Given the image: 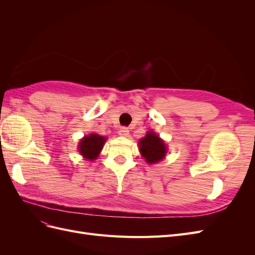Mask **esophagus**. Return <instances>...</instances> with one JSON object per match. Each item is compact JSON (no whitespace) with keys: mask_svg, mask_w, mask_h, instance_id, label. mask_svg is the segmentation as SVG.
Returning <instances> with one entry per match:
<instances>
[{"mask_svg":"<svg viewBox=\"0 0 255 255\" xmlns=\"http://www.w3.org/2000/svg\"><path fill=\"white\" fill-rule=\"evenodd\" d=\"M128 133H129V130H128V128H121L119 129V135H120V136L128 137Z\"/></svg>","mask_w":255,"mask_h":255,"instance_id":"esophagus-1","label":"esophagus"}]
</instances>
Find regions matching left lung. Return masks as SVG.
I'll list each match as a JSON object with an SVG mask.
<instances>
[{
  "mask_svg": "<svg viewBox=\"0 0 255 255\" xmlns=\"http://www.w3.org/2000/svg\"><path fill=\"white\" fill-rule=\"evenodd\" d=\"M139 150L146 163L149 164L157 163L165 157L167 153L165 142L154 132H148L145 137L139 140Z\"/></svg>",
  "mask_w": 255,
  "mask_h": 255,
  "instance_id": "1",
  "label": "left lung"
}]
</instances>
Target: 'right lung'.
I'll list each match as a JSON object with an SVG mask.
<instances>
[{
    "label": "right lung",
    "instance_id": "right-lung-1",
    "mask_svg": "<svg viewBox=\"0 0 255 255\" xmlns=\"http://www.w3.org/2000/svg\"><path fill=\"white\" fill-rule=\"evenodd\" d=\"M106 138L100 136L98 134H91L89 136H85L80 142L79 151L82 155L89 160H94L98 157L104 145Z\"/></svg>",
    "mask_w": 255,
    "mask_h": 255
}]
</instances>
